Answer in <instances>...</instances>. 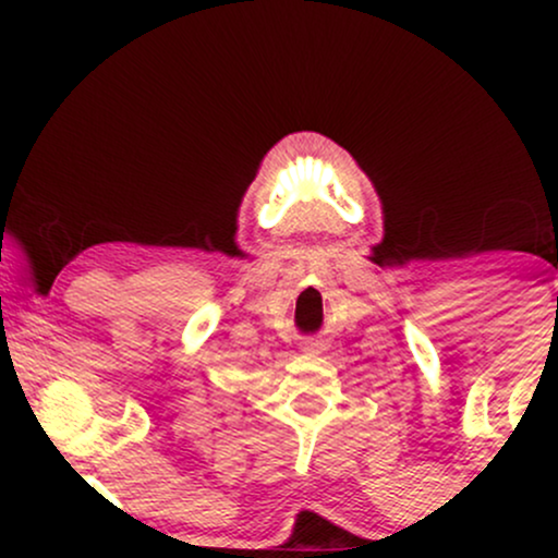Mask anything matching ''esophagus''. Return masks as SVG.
Instances as JSON below:
<instances>
[{
	"label": "esophagus",
	"instance_id": "1",
	"mask_svg": "<svg viewBox=\"0 0 558 558\" xmlns=\"http://www.w3.org/2000/svg\"><path fill=\"white\" fill-rule=\"evenodd\" d=\"M301 351H304V354H310V356L323 354V351H325V343L319 341V338H306V341L301 343Z\"/></svg>",
	"mask_w": 558,
	"mask_h": 558
}]
</instances>
